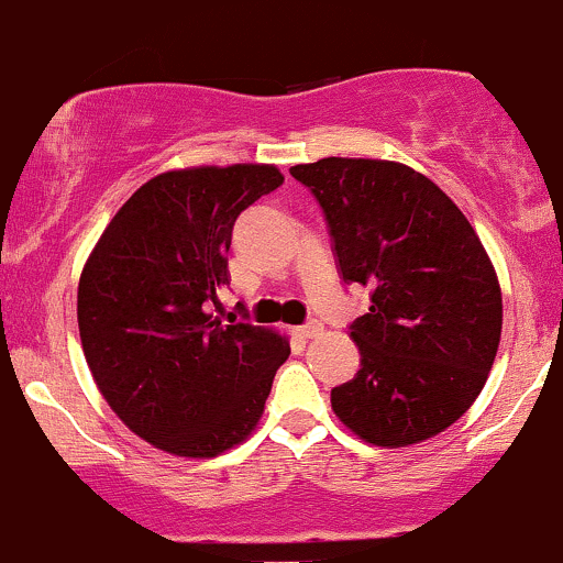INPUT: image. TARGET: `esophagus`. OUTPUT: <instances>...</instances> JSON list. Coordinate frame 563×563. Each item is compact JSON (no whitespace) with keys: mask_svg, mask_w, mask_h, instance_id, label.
Segmentation results:
<instances>
[{"mask_svg":"<svg viewBox=\"0 0 563 563\" xmlns=\"http://www.w3.org/2000/svg\"><path fill=\"white\" fill-rule=\"evenodd\" d=\"M295 332H298L300 338H317L319 332H322V324H319V322H306V324H300V328H295Z\"/></svg>","mask_w":563,"mask_h":563,"instance_id":"1","label":"esophagus"}]
</instances>
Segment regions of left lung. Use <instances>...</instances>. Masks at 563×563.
I'll use <instances>...</instances> for the list:
<instances>
[{"label":"left lung","instance_id":"left-lung-1","mask_svg":"<svg viewBox=\"0 0 563 563\" xmlns=\"http://www.w3.org/2000/svg\"><path fill=\"white\" fill-rule=\"evenodd\" d=\"M289 174L322 209L341 279L373 287L349 324L360 371L330 391L332 410L386 449L443 432L481 395L501 335L499 282L473 225L402 163L322 158Z\"/></svg>","mask_w":563,"mask_h":563}]
</instances>
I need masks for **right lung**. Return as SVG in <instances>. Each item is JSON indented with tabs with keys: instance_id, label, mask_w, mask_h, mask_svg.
<instances>
[{
	"instance_id": "right-lung-1",
	"label": "right lung",
	"mask_w": 563,
	"mask_h": 563,
	"mask_svg": "<svg viewBox=\"0 0 563 563\" xmlns=\"http://www.w3.org/2000/svg\"><path fill=\"white\" fill-rule=\"evenodd\" d=\"M284 183L276 166L185 168L144 183L101 233L77 289L96 386L123 424L177 456H217L255 429L289 343L211 317L244 209Z\"/></svg>"
}]
</instances>
